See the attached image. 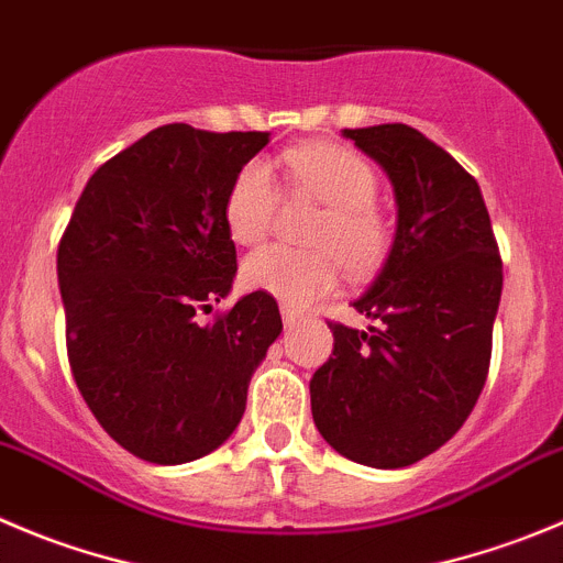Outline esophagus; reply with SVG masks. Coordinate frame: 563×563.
Listing matches in <instances>:
<instances>
[{
    "mask_svg": "<svg viewBox=\"0 0 563 563\" xmlns=\"http://www.w3.org/2000/svg\"><path fill=\"white\" fill-rule=\"evenodd\" d=\"M282 320H285L287 329H292V325L301 320V312H298V309H290V307H282Z\"/></svg>",
    "mask_w": 563,
    "mask_h": 563,
    "instance_id": "1",
    "label": "esophagus"
}]
</instances>
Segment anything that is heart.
<instances>
[{"label": "heart", "mask_w": 563, "mask_h": 563, "mask_svg": "<svg viewBox=\"0 0 563 563\" xmlns=\"http://www.w3.org/2000/svg\"><path fill=\"white\" fill-rule=\"evenodd\" d=\"M287 170L301 190L325 205L309 232L314 249L267 245L243 262V285L287 307H307L334 290L342 265L351 276H367L389 249V227L373 207L378 176L373 165L340 143H303L287 152ZM276 212V181L262 159H251L227 192V229L234 243H262Z\"/></svg>", "instance_id": "heart-1"}]
</instances>
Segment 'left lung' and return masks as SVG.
I'll use <instances>...</instances> for the list:
<instances>
[{
  "instance_id": "left-lung-1",
  "label": "left lung",
  "mask_w": 563,
  "mask_h": 563,
  "mask_svg": "<svg viewBox=\"0 0 563 563\" xmlns=\"http://www.w3.org/2000/svg\"><path fill=\"white\" fill-rule=\"evenodd\" d=\"M382 165L398 227L382 273L353 301L367 331L329 323L334 351L309 382L340 456L398 470L439 451L473 411L492 356L503 262L481 187L406 124L342 130Z\"/></svg>"
}]
</instances>
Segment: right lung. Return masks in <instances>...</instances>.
Wrapping results in <instances>:
<instances>
[{
  "instance_id": "add662e5",
  "label": "right lung",
  "mask_w": 563,
  "mask_h": 563,
  "mask_svg": "<svg viewBox=\"0 0 563 563\" xmlns=\"http://www.w3.org/2000/svg\"><path fill=\"white\" fill-rule=\"evenodd\" d=\"M267 141L157 126L107 159L74 207L57 249L68 362L101 428L137 459L185 464L221 448L282 334L265 292L198 320L232 292L227 192Z\"/></svg>"
}]
</instances>
